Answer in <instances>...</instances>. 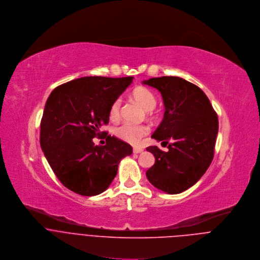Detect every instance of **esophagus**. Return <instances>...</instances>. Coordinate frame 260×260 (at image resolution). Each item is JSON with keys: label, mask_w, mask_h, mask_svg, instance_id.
Returning a JSON list of instances; mask_svg holds the SVG:
<instances>
[{"label": "esophagus", "mask_w": 260, "mask_h": 260, "mask_svg": "<svg viewBox=\"0 0 260 260\" xmlns=\"http://www.w3.org/2000/svg\"><path fill=\"white\" fill-rule=\"evenodd\" d=\"M142 151H143V149L140 148V147H134V148H133V152H134V153H140V152H142Z\"/></svg>", "instance_id": "1"}]
</instances>
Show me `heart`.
I'll return each mask as SVG.
<instances>
[{
    "mask_svg": "<svg viewBox=\"0 0 260 260\" xmlns=\"http://www.w3.org/2000/svg\"><path fill=\"white\" fill-rule=\"evenodd\" d=\"M133 99L138 103V105L146 112L150 113L155 106H157V98L154 94L145 87H137L132 92ZM121 110V99H116L110 109V118L115 121L120 117ZM148 129L143 125H131V124H122L115 128V135L128 143L137 144L139 140L146 135Z\"/></svg>",
    "mask_w": 260,
    "mask_h": 260,
    "instance_id": "b5f03b06",
    "label": "heart"
}]
</instances>
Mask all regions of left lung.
<instances>
[{
	"instance_id": "obj_1",
	"label": "left lung",
	"mask_w": 260,
	"mask_h": 260,
	"mask_svg": "<svg viewBox=\"0 0 260 260\" xmlns=\"http://www.w3.org/2000/svg\"><path fill=\"white\" fill-rule=\"evenodd\" d=\"M142 84L161 92L164 118L151 138L168 144V151L148 146L154 164L146 171L148 181L158 189L180 193L204 175L210 166L218 133V118L206 94L179 77L151 78Z\"/></svg>"
}]
</instances>
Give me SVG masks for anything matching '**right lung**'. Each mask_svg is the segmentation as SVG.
<instances>
[{"label": "right lung", "instance_id": "add662e5", "mask_svg": "<svg viewBox=\"0 0 260 260\" xmlns=\"http://www.w3.org/2000/svg\"><path fill=\"white\" fill-rule=\"evenodd\" d=\"M133 77H83L56 87L49 95L41 121L40 143L60 182L81 196L105 191L132 146L111 135L106 145L93 138L110 121L113 102Z\"/></svg>", "mask_w": 260, "mask_h": 260}]
</instances>
